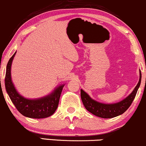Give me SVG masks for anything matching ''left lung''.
<instances>
[{"instance_id":"left-lung-1","label":"left lung","mask_w":146,"mask_h":146,"mask_svg":"<svg viewBox=\"0 0 146 146\" xmlns=\"http://www.w3.org/2000/svg\"><path fill=\"white\" fill-rule=\"evenodd\" d=\"M141 80V73L139 71V80L133 92L127 97L118 103L105 104L92 99L86 92L81 89V99L86 109L96 116L102 118H111L124 113L131 106L134 100Z\"/></svg>"}]
</instances>
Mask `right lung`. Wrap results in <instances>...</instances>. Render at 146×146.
Returning <instances> with one entry per match:
<instances>
[{"instance_id": "1", "label": "right lung", "mask_w": 146, "mask_h": 146, "mask_svg": "<svg viewBox=\"0 0 146 146\" xmlns=\"http://www.w3.org/2000/svg\"><path fill=\"white\" fill-rule=\"evenodd\" d=\"M14 53L7 63L5 84L6 91L12 103L21 114L31 118H45L52 115L56 111L59 103L61 92L64 85H60L49 95L36 99H29L20 95L14 86L11 77V68Z\"/></svg>"}]
</instances>
